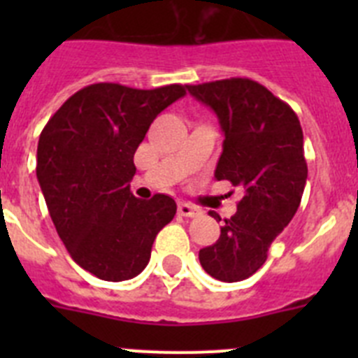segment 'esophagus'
Listing matches in <instances>:
<instances>
[{
	"label": "esophagus",
	"mask_w": 358,
	"mask_h": 358,
	"mask_svg": "<svg viewBox=\"0 0 358 358\" xmlns=\"http://www.w3.org/2000/svg\"><path fill=\"white\" fill-rule=\"evenodd\" d=\"M177 211H179V215H182V217H199V215H201V210L192 206V204H188V202H179Z\"/></svg>",
	"instance_id": "esophagus-1"
}]
</instances>
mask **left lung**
I'll return each instance as SVG.
<instances>
[{
  "label": "left lung",
  "mask_w": 358,
  "mask_h": 358,
  "mask_svg": "<svg viewBox=\"0 0 358 358\" xmlns=\"http://www.w3.org/2000/svg\"><path fill=\"white\" fill-rule=\"evenodd\" d=\"M217 115L224 134L215 177L243 189L236 213L213 245L199 251L202 268L220 281H242L296 215L306 185L301 123L289 103L251 78L186 85ZM215 217V215H213Z\"/></svg>",
  "instance_id": "8db88e82"
}]
</instances>
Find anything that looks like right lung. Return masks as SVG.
Here are the masks:
<instances>
[{
    "mask_svg": "<svg viewBox=\"0 0 358 358\" xmlns=\"http://www.w3.org/2000/svg\"><path fill=\"white\" fill-rule=\"evenodd\" d=\"M185 94L181 84L132 90L98 82L69 96L41 132L36 172L53 226L73 260L100 280L138 276L176 215L172 197L141 201L131 181L150 123Z\"/></svg>",
    "mask_w": 358,
    "mask_h": 358,
    "instance_id": "add662e5",
    "label": "right lung"
}]
</instances>
